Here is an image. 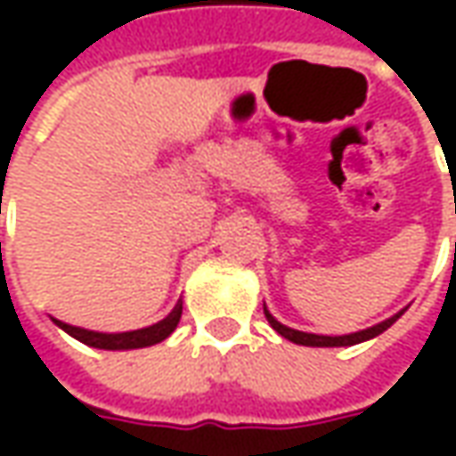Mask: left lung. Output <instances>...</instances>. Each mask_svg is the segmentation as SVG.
<instances>
[{
	"mask_svg": "<svg viewBox=\"0 0 456 456\" xmlns=\"http://www.w3.org/2000/svg\"><path fill=\"white\" fill-rule=\"evenodd\" d=\"M264 314H266V320L272 324L273 330L281 335V338H287V340L297 342V345H306V347H345V345H358V342L370 340V338H376L380 332H386L391 324L403 314V312H398L394 314L391 320H386V322L373 324V327H368V330H360V332H350V335H338V338H330V335H314V332H299V330H291L287 324H281L279 320H273L272 312L266 309L264 305Z\"/></svg>",
	"mask_w": 456,
	"mask_h": 456,
	"instance_id": "obj_1",
	"label": "left lung"
}]
</instances>
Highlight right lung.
<instances>
[{
	"instance_id": "1",
	"label": "right lung",
	"mask_w": 456,
	"mask_h": 456,
	"mask_svg": "<svg viewBox=\"0 0 456 456\" xmlns=\"http://www.w3.org/2000/svg\"><path fill=\"white\" fill-rule=\"evenodd\" d=\"M180 317H183V305L175 306L162 322L142 327V330H132V332H94V330H83L76 324H65L61 320H55V324L83 345H91L98 350H136V347H150V345L167 340L175 332Z\"/></svg>"
}]
</instances>
